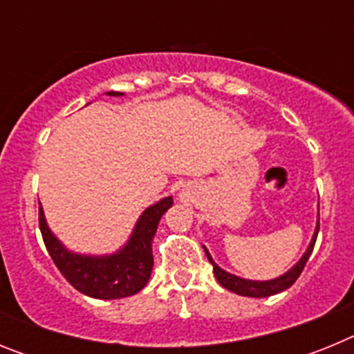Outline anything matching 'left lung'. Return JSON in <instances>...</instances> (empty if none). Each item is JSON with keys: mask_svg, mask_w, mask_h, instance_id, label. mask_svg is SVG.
<instances>
[{"mask_svg": "<svg viewBox=\"0 0 354 354\" xmlns=\"http://www.w3.org/2000/svg\"><path fill=\"white\" fill-rule=\"evenodd\" d=\"M317 232H319V221H317V227H315V232L312 236L310 241V246L306 248L305 255L296 262V266H292L287 273H283L282 277L274 278V280H268V282H255V280H245V278H239L236 274H230L227 271H223L218 264H214L212 257L209 255L207 248L204 246L205 250V255H207L209 262L212 264V271H214V277L216 280L225 287V289L232 290V292L239 294V296H248V298H266V296H273V294L282 292V290L289 289L298 277L301 274L303 268H305L306 261L310 257L312 250H314L315 245V239H317Z\"/></svg>", "mask_w": 354, "mask_h": 354, "instance_id": "left-lung-1", "label": "left lung"}]
</instances>
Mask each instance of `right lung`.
<instances>
[{
	"instance_id": "right-lung-1",
	"label": "right lung",
	"mask_w": 354,
	"mask_h": 354,
	"mask_svg": "<svg viewBox=\"0 0 354 354\" xmlns=\"http://www.w3.org/2000/svg\"><path fill=\"white\" fill-rule=\"evenodd\" d=\"M108 95L118 97L124 93L108 92ZM171 196H167L159 200L158 204L147 207L140 216L127 245L113 255L102 257L68 252L49 230L42 207H39V227L53 262L74 289L97 299L126 298L140 292L149 282L154 266L152 239L161 216L171 207Z\"/></svg>"
}]
</instances>
